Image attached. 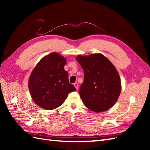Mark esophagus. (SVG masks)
Returning a JSON list of instances; mask_svg holds the SVG:
<instances>
[{
    "instance_id": "obj_1",
    "label": "esophagus",
    "mask_w": 150,
    "mask_h": 150,
    "mask_svg": "<svg viewBox=\"0 0 150 150\" xmlns=\"http://www.w3.org/2000/svg\"><path fill=\"white\" fill-rule=\"evenodd\" d=\"M73 85H74V86L75 87V88L77 89V90H78V89H79V84H78L77 82H75V83L73 84Z\"/></svg>"
}]
</instances>
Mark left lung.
<instances>
[{
    "label": "left lung",
    "mask_w": 150,
    "mask_h": 150,
    "mask_svg": "<svg viewBox=\"0 0 150 150\" xmlns=\"http://www.w3.org/2000/svg\"><path fill=\"white\" fill-rule=\"evenodd\" d=\"M84 72L79 94L85 106L94 112L107 111L116 103L121 82L115 67L101 53L76 57Z\"/></svg>",
    "instance_id": "left-lung-1"
}]
</instances>
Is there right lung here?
Segmentation results:
<instances>
[{"label": "right lung", "instance_id": "right-lung-1", "mask_svg": "<svg viewBox=\"0 0 150 150\" xmlns=\"http://www.w3.org/2000/svg\"><path fill=\"white\" fill-rule=\"evenodd\" d=\"M66 59L57 52L44 56L37 64L28 80V88L34 103L52 110L64 103L70 92L76 91L69 83L68 73L64 70Z\"/></svg>", "mask_w": 150, "mask_h": 150}]
</instances>
